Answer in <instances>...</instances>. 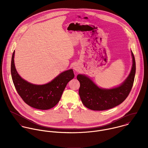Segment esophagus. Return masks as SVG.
Listing matches in <instances>:
<instances>
[{
	"label": "esophagus",
	"mask_w": 148,
	"mask_h": 148,
	"mask_svg": "<svg viewBox=\"0 0 148 148\" xmlns=\"http://www.w3.org/2000/svg\"><path fill=\"white\" fill-rule=\"evenodd\" d=\"M73 69L75 71H79V65H75L73 66Z\"/></svg>",
	"instance_id": "obj_1"
}]
</instances>
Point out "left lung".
Returning a JSON list of instances; mask_svg holds the SVG:
<instances>
[{
  "instance_id": "left-lung-1",
  "label": "left lung",
  "mask_w": 148,
  "mask_h": 148,
  "mask_svg": "<svg viewBox=\"0 0 148 148\" xmlns=\"http://www.w3.org/2000/svg\"><path fill=\"white\" fill-rule=\"evenodd\" d=\"M132 56L131 72L125 81L118 87L110 89H101L86 76H77L80 84L79 93L85 106L93 110H104L120 105L127 99L132 88L136 73V62L132 52Z\"/></svg>"
}]
</instances>
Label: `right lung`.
<instances>
[{"instance_id":"obj_1","label":"right lung","mask_w":148,"mask_h":148,"mask_svg":"<svg viewBox=\"0 0 148 148\" xmlns=\"http://www.w3.org/2000/svg\"><path fill=\"white\" fill-rule=\"evenodd\" d=\"M14 53L15 51L12 56L11 73L16 90L23 100L38 109L47 110L54 107L60 101L68 83L75 77L73 70L62 72L48 84H32L23 80L18 73L14 64Z\"/></svg>"}]
</instances>
